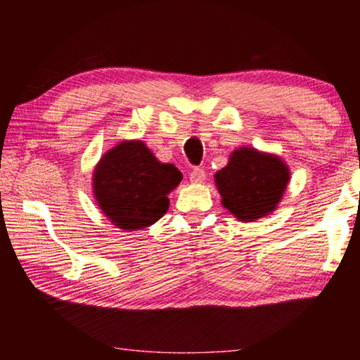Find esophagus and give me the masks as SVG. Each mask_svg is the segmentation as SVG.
I'll return each mask as SVG.
<instances>
[{
  "mask_svg": "<svg viewBox=\"0 0 360 360\" xmlns=\"http://www.w3.org/2000/svg\"><path fill=\"white\" fill-rule=\"evenodd\" d=\"M188 178H191L193 184H200V182H203L206 179V173L203 168H193L191 174H188Z\"/></svg>",
  "mask_w": 360,
  "mask_h": 360,
  "instance_id": "1",
  "label": "esophagus"
}]
</instances>
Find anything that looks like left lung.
Listing matches in <instances>:
<instances>
[{"instance_id": "left-lung-1", "label": "left lung", "mask_w": 360, "mask_h": 360, "mask_svg": "<svg viewBox=\"0 0 360 360\" xmlns=\"http://www.w3.org/2000/svg\"><path fill=\"white\" fill-rule=\"evenodd\" d=\"M214 178L224 208L243 222H252L276 210L290 173L278 155L240 148Z\"/></svg>"}]
</instances>
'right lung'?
I'll list each match as a JSON object with an SVG mask.
<instances>
[{
    "instance_id": "right-lung-1",
    "label": "right lung",
    "mask_w": 360,
    "mask_h": 360,
    "mask_svg": "<svg viewBox=\"0 0 360 360\" xmlns=\"http://www.w3.org/2000/svg\"><path fill=\"white\" fill-rule=\"evenodd\" d=\"M182 174L162 163L143 141H120L101 157L94 172V195L100 210L115 227L141 230L168 211V193Z\"/></svg>"
}]
</instances>
